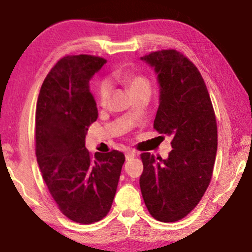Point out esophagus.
<instances>
[{"mask_svg": "<svg viewBox=\"0 0 252 252\" xmlns=\"http://www.w3.org/2000/svg\"><path fill=\"white\" fill-rule=\"evenodd\" d=\"M136 156H137V153L135 152V151L129 150V151H126V160L132 159V158H135Z\"/></svg>", "mask_w": 252, "mask_h": 252, "instance_id": "34e87169", "label": "esophagus"}]
</instances>
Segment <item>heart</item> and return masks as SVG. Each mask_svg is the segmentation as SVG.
<instances>
[{"label": "heart", "mask_w": 252, "mask_h": 252, "mask_svg": "<svg viewBox=\"0 0 252 252\" xmlns=\"http://www.w3.org/2000/svg\"><path fill=\"white\" fill-rule=\"evenodd\" d=\"M115 78L124 84L131 92L132 95L138 94L140 92H151V83L147 77L142 73L135 71H123L116 73ZM110 94V86L107 82L100 83V85L96 89V95H98V101L100 105H106L107 100Z\"/></svg>", "instance_id": "obj_1"}]
</instances>
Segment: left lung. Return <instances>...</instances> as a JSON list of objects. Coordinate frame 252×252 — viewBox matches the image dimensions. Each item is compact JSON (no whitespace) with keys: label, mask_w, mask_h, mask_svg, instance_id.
<instances>
[{"label":"left lung","mask_w":252,"mask_h":252,"mask_svg":"<svg viewBox=\"0 0 252 252\" xmlns=\"http://www.w3.org/2000/svg\"><path fill=\"white\" fill-rule=\"evenodd\" d=\"M160 86L153 128L172 136L167 159L142 153L139 186L151 216L174 222L188 216L211 182L218 149L216 114L202 75L175 49L143 56Z\"/></svg>","instance_id":"8db88e82"}]
</instances>
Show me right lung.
<instances>
[{"label": "right lung", "mask_w": 252, "mask_h": 252, "mask_svg": "<svg viewBox=\"0 0 252 252\" xmlns=\"http://www.w3.org/2000/svg\"><path fill=\"white\" fill-rule=\"evenodd\" d=\"M106 60L68 55L43 80L35 112V156L42 179L59 209L70 220L89 224L112 207L124 154L85 147L89 126L98 119L90 80Z\"/></svg>", "instance_id": "obj_1"}]
</instances>
